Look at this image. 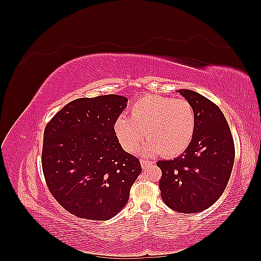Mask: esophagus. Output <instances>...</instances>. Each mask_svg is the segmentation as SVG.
<instances>
[{"mask_svg": "<svg viewBox=\"0 0 261 261\" xmlns=\"http://www.w3.org/2000/svg\"><path fill=\"white\" fill-rule=\"evenodd\" d=\"M140 164H141V167H143V169L146 170V169L151 167V165L153 164V162H150V161H147V160H141Z\"/></svg>", "mask_w": 261, "mask_h": 261, "instance_id": "1", "label": "esophagus"}]
</instances>
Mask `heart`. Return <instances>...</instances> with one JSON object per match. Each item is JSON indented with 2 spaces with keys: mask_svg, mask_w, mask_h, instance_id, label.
I'll return each mask as SVG.
<instances>
[{
  "mask_svg": "<svg viewBox=\"0 0 261 261\" xmlns=\"http://www.w3.org/2000/svg\"><path fill=\"white\" fill-rule=\"evenodd\" d=\"M196 124V112L187 100L146 96L130 106L129 117L116 118L114 132L126 151H135L147 134L145 153L177 155L191 145Z\"/></svg>",
  "mask_w": 261,
  "mask_h": 261,
  "instance_id": "obj_1",
  "label": "heart"
}]
</instances>
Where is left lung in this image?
Wrapping results in <instances>:
<instances>
[{
    "label": "left lung",
    "instance_id": "left-lung-1",
    "mask_svg": "<svg viewBox=\"0 0 261 261\" xmlns=\"http://www.w3.org/2000/svg\"><path fill=\"white\" fill-rule=\"evenodd\" d=\"M177 92L195 110L196 132L180 155L158 161L162 171L159 187L168 207L180 213H197L208 209L223 194L234 164V141L218 106L193 90Z\"/></svg>",
    "mask_w": 261,
    "mask_h": 261
}]
</instances>
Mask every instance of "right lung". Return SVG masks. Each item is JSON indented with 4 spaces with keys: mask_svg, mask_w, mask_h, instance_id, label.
<instances>
[{
    "mask_svg": "<svg viewBox=\"0 0 261 261\" xmlns=\"http://www.w3.org/2000/svg\"><path fill=\"white\" fill-rule=\"evenodd\" d=\"M127 102L118 94L76 99L46 125L42 148L46 184L61 206L76 217L106 221L128 201L141 167L114 132Z\"/></svg>",
    "mask_w": 261,
    "mask_h": 261,
    "instance_id": "obj_1",
    "label": "right lung"
}]
</instances>
